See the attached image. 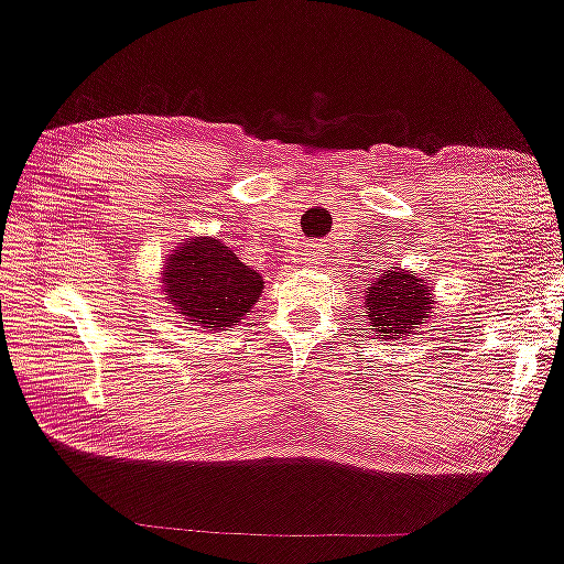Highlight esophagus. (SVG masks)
Returning <instances> with one entry per match:
<instances>
[{"label":"esophagus","mask_w":564,"mask_h":564,"mask_svg":"<svg viewBox=\"0 0 564 564\" xmlns=\"http://www.w3.org/2000/svg\"><path fill=\"white\" fill-rule=\"evenodd\" d=\"M299 260H304V262H312V260H317V252H312V250H304L302 254H299Z\"/></svg>","instance_id":"obj_1"}]
</instances>
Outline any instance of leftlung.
Instances as JSON below:
<instances>
[{"mask_svg":"<svg viewBox=\"0 0 564 564\" xmlns=\"http://www.w3.org/2000/svg\"><path fill=\"white\" fill-rule=\"evenodd\" d=\"M431 286L412 270H384L366 291V314L371 329L387 340L412 333L431 317Z\"/></svg>","mask_w":564,"mask_h":564,"instance_id":"8db88e82","label":"left lung"}]
</instances>
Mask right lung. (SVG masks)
I'll list each match as a JSON object with an SVG mask.
<instances>
[{"label":"right lung","mask_w":564,"mask_h":564,"mask_svg":"<svg viewBox=\"0 0 564 564\" xmlns=\"http://www.w3.org/2000/svg\"><path fill=\"white\" fill-rule=\"evenodd\" d=\"M262 291L258 270L239 262L219 239H195L180 247L164 268V296L198 327L224 329L237 322Z\"/></svg>","instance_id":"add662e5"}]
</instances>
